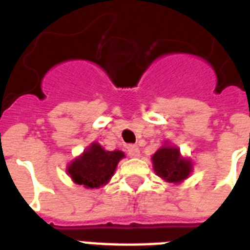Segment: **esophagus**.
<instances>
[{
	"mask_svg": "<svg viewBox=\"0 0 250 250\" xmlns=\"http://www.w3.org/2000/svg\"><path fill=\"white\" fill-rule=\"evenodd\" d=\"M127 153H128L129 158H139L140 157V149L137 148L136 145H129L127 148Z\"/></svg>",
	"mask_w": 250,
	"mask_h": 250,
	"instance_id": "esophagus-1",
	"label": "esophagus"
}]
</instances>
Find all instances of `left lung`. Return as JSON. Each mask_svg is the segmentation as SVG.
I'll list each match as a JSON object with an SVG mask.
<instances>
[{
    "label": "left lung",
    "instance_id": "obj_1",
    "mask_svg": "<svg viewBox=\"0 0 250 250\" xmlns=\"http://www.w3.org/2000/svg\"><path fill=\"white\" fill-rule=\"evenodd\" d=\"M153 170L166 183L180 184L193 171V164L189 158L183 157L180 149L165 141V144L152 157Z\"/></svg>",
    "mask_w": 250,
    "mask_h": 250
}]
</instances>
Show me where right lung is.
Returning <instances> with one entry per match:
<instances>
[{"instance_id":"right-lung-1","label":"right lung","mask_w":250,"mask_h":250,"mask_svg":"<svg viewBox=\"0 0 250 250\" xmlns=\"http://www.w3.org/2000/svg\"><path fill=\"white\" fill-rule=\"evenodd\" d=\"M125 157L122 150H105L97 141H93L68 164L66 171L75 184L86 189L100 188L110 182L119 161Z\"/></svg>"}]
</instances>
